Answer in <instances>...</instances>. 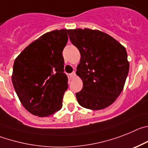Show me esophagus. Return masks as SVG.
Instances as JSON below:
<instances>
[{"label":"esophagus","instance_id":"obj_1","mask_svg":"<svg viewBox=\"0 0 148 148\" xmlns=\"http://www.w3.org/2000/svg\"><path fill=\"white\" fill-rule=\"evenodd\" d=\"M70 79H73L74 78V77H76V73H75V71H73L72 73H71V74H70Z\"/></svg>","mask_w":148,"mask_h":148}]
</instances>
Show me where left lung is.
<instances>
[{
	"mask_svg": "<svg viewBox=\"0 0 148 148\" xmlns=\"http://www.w3.org/2000/svg\"><path fill=\"white\" fill-rule=\"evenodd\" d=\"M70 40L81 54L76 74L83 82L76 93L82 107L101 110L110 106L123 89L129 71L125 48L99 30H68Z\"/></svg>",
	"mask_w": 148,
	"mask_h": 148,
	"instance_id": "1",
	"label": "left lung"
}]
</instances>
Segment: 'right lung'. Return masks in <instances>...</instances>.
<instances>
[{
  "instance_id": "1",
  "label": "right lung",
  "mask_w": 148,
  "mask_h": 148,
  "mask_svg": "<svg viewBox=\"0 0 148 148\" xmlns=\"http://www.w3.org/2000/svg\"><path fill=\"white\" fill-rule=\"evenodd\" d=\"M67 29L46 33L29 44L15 59L13 86L25 108L43 117L60 110L68 88L62 52L68 42Z\"/></svg>"
}]
</instances>
